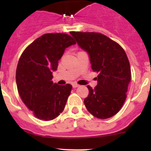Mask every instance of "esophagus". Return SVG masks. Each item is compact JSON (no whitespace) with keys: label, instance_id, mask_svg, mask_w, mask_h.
Segmentation results:
<instances>
[{"label":"esophagus","instance_id":"obj_1","mask_svg":"<svg viewBox=\"0 0 151 151\" xmlns=\"http://www.w3.org/2000/svg\"><path fill=\"white\" fill-rule=\"evenodd\" d=\"M72 86H73V88H77V87H79L80 86V85H79L78 84H77V83H73L72 84Z\"/></svg>","mask_w":151,"mask_h":151}]
</instances>
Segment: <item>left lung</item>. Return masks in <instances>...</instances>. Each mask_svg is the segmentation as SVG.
<instances>
[{"instance_id": "8db88e82", "label": "left lung", "mask_w": 151, "mask_h": 151, "mask_svg": "<svg viewBox=\"0 0 151 151\" xmlns=\"http://www.w3.org/2000/svg\"><path fill=\"white\" fill-rule=\"evenodd\" d=\"M71 35L88 53L93 71L99 73L98 83L84 99L85 107L96 118L106 119L118 113L126 99L131 81V67L124 50L104 34L74 32Z\"/></svg>"}]
</instances>
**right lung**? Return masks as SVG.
<instances>
[{
    "label": "right lung",
    "mask_w": 151,
    "mask_h": 151,
    "mask_svg": "<svg viewBox=\"0 0 151 151\" xmlns=\"http://www.w3.org/2000/svg\"><path fill=\"white\" fill-rule=\"evenodd\" d=\"M75 44L66 33H46L32 42L21 55L16 71L18 92L39 119L51 121L64 109L72 86L53 83L52 71L57 70L65 49Z\"/></svg>",
    "instance_id": "obj_1"
}]
</instances>
